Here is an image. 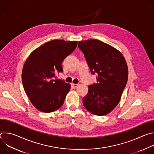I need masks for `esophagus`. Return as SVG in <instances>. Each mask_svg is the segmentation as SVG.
I'll list each match as a JSON object with an SVG mask.
<instances>
[{
  "mask_svg": "<svg viewBox=\"0 0 154 154\" xmlns=\"http://www.w3.org/2000/svg\"><path fill=\"white\" fill-rule=\"evenodd\" d=\"M71 86L73 87V88H77L78 86H79V84L78 83H71Z\"/></svg>",
  "mask_w": 154,
  "mask_h": 154,
  "instance_id": "obj_1",
  "label": "esophagus"
}]
</instances>
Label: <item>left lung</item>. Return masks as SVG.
I'll list each match as a JSON object with an SVG mask.
<instances>
[{"label":"left lung","instance_id":"1","mask_svg":"<svg viewBox=\"0 0 154 154\" xmlns=\"http://www.w3.org/2000/svg\"><path fill=\"white\" fill-rule=\"evenodd\" d=\"M91 74H97V83L88 86L83 103L91 113L105 115L116 106L128 79V68L122 54L98 39L79 41Z\"/></svg>","mask_w":154,"mask_h":154}]
</instances>
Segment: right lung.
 I'll return each instance as SVG.
<instances>
[{
	"mask_svg": "<svg viewBox=\"0 0 154 154\" xmlns=\"http://www.w3.org/2000/svg\"><path fill=\"white\" fill-rule=\"evenodd\" d=\"M77 41L54 39L33 51L22 72L25 92L38 110L51 113L60 108L71 85L57 78L63 72L62 62L71 54Z\"/></svg>",
	"mask_w": 154,
	"mask_h": 154,
	"instance_id": "obj_1",
	"label": "right lung"
}]
</instances>
